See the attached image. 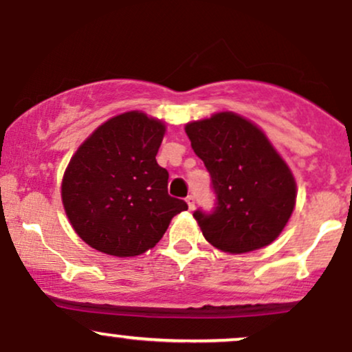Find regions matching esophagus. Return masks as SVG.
<instances>
[{"instance_id": "esophagus-1", "label": "esophagus", "mask_w": 352, "mask_h": 352, "mask_svg": "<svg viewBox=\"0 0 352 352\" xmlns=\"http://www.w3.org/2000/svg\"><path fill=\"white\" fill-rule=\"evenodd\" d=\"M185 201H187V205H188V210H190V212H192V210L195 208V199H193V197L190 195V197H187V199H185Z\"/></svg>"}]
</instances>
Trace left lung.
I'll use <instances>...</instances> for the list:
<instances>
[{
	"label": "left lung",
	"mask_w": 352,
	"mask_h": 352,
	"mask_svg": "<svg viewBox=\"0 0 352 352\" xmlns=\"http://www.w3.org/2000/svg\"><path fill=\"white\" fill-rule=\"evenodd\" d=\"M217 193L212 213L193 218L217 250L240 254L276 240L296 205V180L266 134L235 112L185 125Z\"/></svg>",
	"instance_id": "8db88e82"
}]
</instances>
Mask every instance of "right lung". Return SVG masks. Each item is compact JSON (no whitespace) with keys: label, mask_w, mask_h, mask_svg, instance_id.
<instances>
[{"label":"right lung","mask_w":352,"mask_h":352,"mask_svg":"<svg viewBox=\"0 0 352 352\" xmlns=\"http://www.w3.org/2000/svg\"><path fill=\"white\" fill-rule=\"evenodd\" d=\"M164 135L162 120L129 111L100 124L71 157L60 199L89 246L119 258L142 254L188 208L168 195V172L155 160Z\"/></svg>","instance_id":"right-lung-1"}]
</instances>
